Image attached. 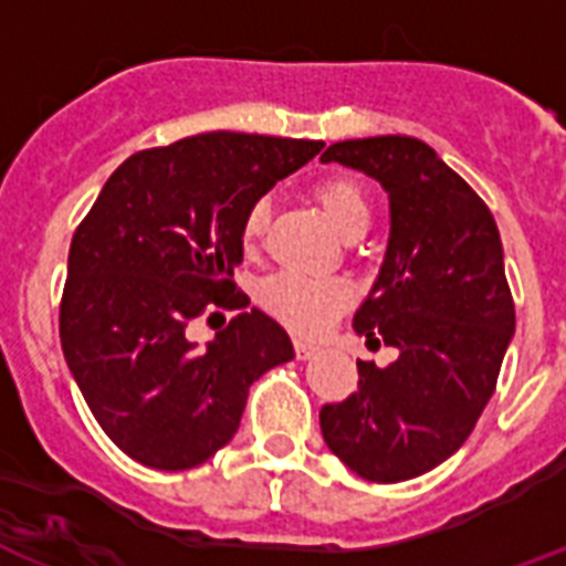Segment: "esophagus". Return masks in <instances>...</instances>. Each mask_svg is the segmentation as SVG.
<instances>
[{
	"mask_svg": "<svg viewBox=\"0 0 566 566\" xmlns=\"http://www.w3.org/2000/svg\"><path fill=\"white\" fill-rule=\"evenodd\" d=\"M293 348H296L298 359H311V356L319 350L316 345H311V342H305V339H293Z\"/></svg>",
	"mask_w": 566,
	"mask_h": 566,
	"instance_id": "obj_1",
	"label": "esophagus"
}]
</instances>
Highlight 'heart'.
I'll use <instances>...</instances> for the list:
<instances>
[{"label": "heart", "mask_w": 566, "mask_h": 566, "mask_svg": "<svg viewBox=\"0 0 566 566\" xmlns=\"http://www.w3.org/2000/svg\"><path fill=\"white\" fill-rule=\"evenodd\" d=\"M313 195H316V201L325 210V216L331 218V224L345 239L363 235L368 224H371L368 195L363 192V187L354 178L334 175V178L319 180ZM268 218L270 207L264 198L247 207L244 221H241V244L247 250L261 241ZM259 302L273 319H279L282 325L296 331V334L316 336L354 302V287L342 275H307L296 273V270H282V273L268 275L261 282Z\"/></svg>", "instance_id": "heart-1"}]
</instances>
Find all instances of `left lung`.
<instances>
[{"instance_id": "8db88e82", "label": "left lung", "mask_w": 566, "mask_h": 566, "mask_svg": "<svg viewBox=\"0 0 566 566\" xmlns=\"http://www.w3.org/2000/svg\"><path fill=\"white\" fill-rule=\"evenodd\" d=\"M331 160L388 192L386 259L354 331L400 356L388 368L356 359L359 391L322 406V437L365 481H411L467 443L495 394L515 334L501 232L481 195L417 137L342 140L322 155Z\"/></svg>"}]
</instances>
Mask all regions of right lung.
<instances>
[{"label":"right lung","mask_w":566,"mask_h":566,"mask_svg":"<svg viewBox=\"0 0 566 566\" xmlns=\"http://www.w3.org/2000/svg\"><path fill=\"white\" fill-rule=\"evenodd\" d=\"M322 140L207 132L135 151L77 227L60 342L94 420L120 452L184 472L232 440L247 391L293 359L282 325L235 291L247 207L322 151ZM242 313L207 349L203 312ZM214 315V314H213Z\"/></svg>","instance_id":"1"}]
</instances>
